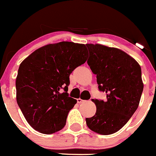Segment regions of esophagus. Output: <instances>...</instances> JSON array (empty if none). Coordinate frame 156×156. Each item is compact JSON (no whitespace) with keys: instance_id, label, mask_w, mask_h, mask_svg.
<instances>
[{"instance_id":"esophagus-1","label":"esophagus","mask_w":156,"mask_h":156,"mask_svg":"<svg viewBox=\"0 0 156 156\" xmlns=\"http://www.w3.org/2000/svg\"><path fill=\"white\" fill-rule=\"evenodd\" d=\"M83 99H81V98H77V103H79V104H80V103H82V102H83Z\"/></svg>"}]
</instances>
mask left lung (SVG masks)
Returning a JSON list of instances; mask_svg holds the SVG:
<instances>
[{
    "instance_id": "left-lung-1",
    "label": "left lung",
    "mask_w": 156,
    "mask_h": 156,
    "mask_svg": "<svg viewBox=\"0 0 156 156\" xmlns=\"http://www.w3.org/2000/svg\"><path fill=\"white\" fill-rule=\"evenodd\" d=\"M87 61L96 75L98 89L106 92V101L93 99L96 112L86 118L90 130L109 135L121 130L137 109L143 90L141 67L130 55L115 48L86 44Z\"/></svg>"
}]
</instances>
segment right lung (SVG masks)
<instances>
[{"label":"right lung","instance_id":"right-lung-1","mask_svg":"<svg viewBox=\"0 0 156 156\" xmlns=\"http://www.w3.org/2000/svg\"><path fill=\"white\" fill-rule=\"evenodd\" d=\"M87 57L85 44L61 41L37 49L21 63L16 101L32 128L44 134L64 128L76 103L67 93L70 75Z\"/></svg>","mask_w":156,"mask_h":156}]
</instances>
